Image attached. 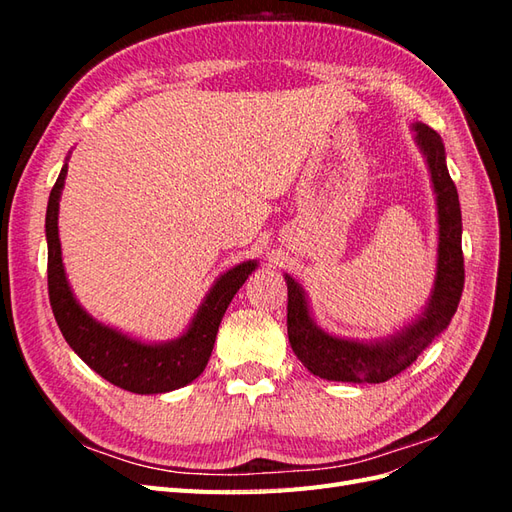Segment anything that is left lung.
I'll return each instance as SVG.
<instances>
[{"instance_id":"1","label":"left lung","mask_w":512,"mask_h":512,"mask_svg":"<svg viewBox=\"0 0 512 512\" xmlns=\"http://www.w3.org/2000/svg\"><path fill=\"white\" fill-rule=\"evenodd\" d=\"M414 141L427 160L438 205V265L431 297L412 324L374 342H359L320 329L309 314L305 290L286 275L288 286V339L297 359L314 376L335 382L378 384L410 367L457 312L463 292L461 207L455 183L448 175L444 143L425 123H412Z\"/></svg>"}]
</instances>
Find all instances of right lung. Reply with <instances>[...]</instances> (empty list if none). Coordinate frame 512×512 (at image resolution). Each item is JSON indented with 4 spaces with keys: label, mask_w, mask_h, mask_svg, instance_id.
I'll return each instance as SVG.
<instances>
[{
    "label": "right lung",
    "mask_w": 512,
    "mask_h": 512,
    "mask_svg": "<svg viewBox=\"0 0 512 512\" xmlns=\"http://www.w3.org/2000/svg\"><path fill=\"white\" fill-rule=\"evenodd\" d=\"M68 175V164L53 185L46 207V245H49V299L59 331L64 333L70 348L100 374L104 380L123 391L138 395H156L181 389L203 374L211 356L215 335L226 307L237 290L258 267L256 260H245L241 265L222 273L205 301L200 303L188 331L181 337L162 344H147L121 333L108 324L89 316L76 301L61 262L59 243V198Z\"/></svg>",
    "instance_id": "obj_1"
}]
</instances>
